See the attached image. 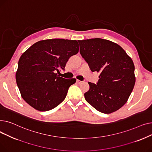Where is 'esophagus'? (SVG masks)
I'll list each match as a JSON object with an SVG mask.
<instances>
[{
  "label": "esophagus",
  "instance_id": "esophagus-1",
  "mask_svg": "<svg viewBox=\"0 0 152 152\" xmlns=\"http://www.w3.org/2000/svg\"><path fill=\"white\" fill-rule=\"evenodd\" d=\"M76 83H78V84H81V83H83V81H80V80H78V79H77V80H76Z\"/></svg>",
  "mask_w": 152,
  "mask_h": 152
}]
</instances>
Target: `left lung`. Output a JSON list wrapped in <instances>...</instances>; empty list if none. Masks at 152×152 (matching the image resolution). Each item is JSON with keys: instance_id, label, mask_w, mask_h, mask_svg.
Wrapping results in <instances>:
<instances>
[{"instance_id": "8db88e82", "label": "left lung", "mask_w": 152, "mask_h": 152, "mask_svg": "<svg viewBox=\"0 0 152 152\" xmlns=\"http://www.w3.org/2000/svg\"><path fill=\"white\" fill-rule=\"evenodd\" d=\"M80 53L92 72L100 73L97 84L89 83L86 100L103 113L121 108L128 100L135 83L132 60L118 44L100 38L77 41Z\"/></svg>"}]
</instances>
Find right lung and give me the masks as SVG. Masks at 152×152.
Listing matches in <instances>:
<instances>
[{"label": "right lung", "mask_w": 152, "mask_h": 152, "mask_svg": "<svg viewBox=\"0 0 152 152\" xmlns=\"http://www.w3.org/2000/svg\"><path fill=\"white\" fill-rule=\"evenodd\" d=\"M78 52L75 40L45 39L31 45L20 57L15 75L24 100L40 111L58 106L76 79L63 78L56 71L65 69L68 59Z\"/></svg>", "instance_id": "right-lung-1"}]
</instances>
